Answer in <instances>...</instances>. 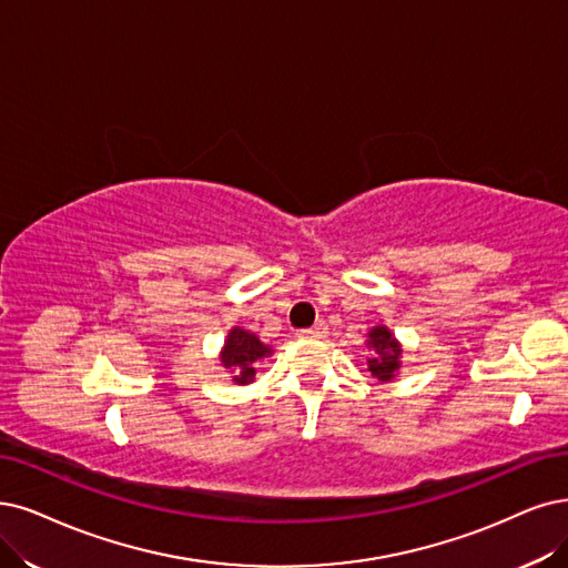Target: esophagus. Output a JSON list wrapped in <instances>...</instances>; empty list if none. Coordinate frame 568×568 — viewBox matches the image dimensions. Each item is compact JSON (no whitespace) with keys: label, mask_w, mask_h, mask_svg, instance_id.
I'll return each instance as SVG.
<instances>
[{"label":"esophagus","mask_w":568,"mask_h":568,"mask_svg":"<svg viewBox=\"0 0 568 568\" xmlns=\"http://www.w3.org/2000/svg\"><path fill=\"white\" fill-rule=\"evenodd\" d=\"M325 334H327L325 321H318L316 325L308 327V329H300V337H325Z\"/></svg>","instance_id":"esophagus-1"}]
</instances>
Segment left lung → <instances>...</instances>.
<instances>
[{"instance_id": "left-lung-1", "label": "left lung", "mask_w": 568, "mask_h": 568, "mask_svg": "<svg viewBox=\"0 0 568 568\" xmlns=\"http://www.w3.org/2000/svg\"><path fill=\"white\" fill-rule=\"evenodd\" d=\"M367 348L374 351L372 358L367 361V369L372 372L374 379L390 382L395 379L397 369H400L403 346L393 337V332L384 325H376L367 334Z\"/></svg>"}]
</instances>
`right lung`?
Returning <instances> with one entry per match:
<instances>
[{"label":"right lung","mask_w":568,"mask_h":568,"mask_svg":"<svg viewBox=\"0 0 568 568\" xmlns=\"http://www.w3.org/2000/svg\"><path fill=\"white\" fill-rule=\"evenodd\" d=\"M271 355V346L260 342L255 332L234 327L226 334L224 348L220 353V363L234 372V382L239 386L250 384L255 379V363Z\"/></svg>","instance_id":"obj_1"}]
</instances>
